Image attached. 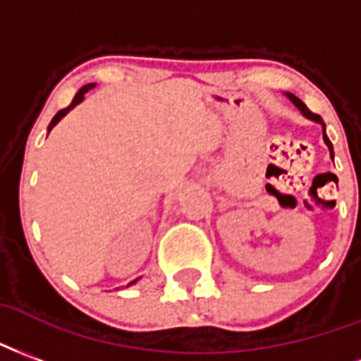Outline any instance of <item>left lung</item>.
I'll return each instance as SVG.
<instances>
[{"label":"left lung","mask_w":361,"mask_h":361,"mask_svg":"<svg viewBox=\"0 0 361 361\" xmlns=\"http://www.w3.org/2000/svg\"><path fill=\"white\" fill-rule=\"evenodd\" d=\"M286 96H288V99H290L292 104H294V105H296V107H298V109H300V111H302V115H304V117H307V119L315 121V123H321V126H323V140H325V144H327L329 152H331V157H333V144H331V140H329V138H327V133H325V123L321 121L319 115H315V113L310 111V109H307V107H306V104H304L302 99H298V97L294 96V94H286Z\"/></svg>","instance_id":"8db88e82"}]
</instances>
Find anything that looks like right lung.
<instances>
[{
    "mask_svg": "<svg viewBox=\"0 0 361 361\" xmlns=\"http://www.w3.org/2000/svg\"><path fill=\"white\" fill-rule=\"evenodd\" d=\"M94 86H96V84H86V86H82L80 90L76 92V96L73 97V102H71L69 107H65V109H61V111H59V113H57V115H55L54 119H51V123H49V126H47V130H51V128H54V126L57 125V123H59V121H61L63 117H65V115H67V113H69L71 109H73V107H75V105L80 104V102H82V99H84V94H86V92H88V90H92ZM136 281H138V279H136ZM136 281H133V283H128V286L134 285Z\"/></svg>",
    "mask_w": 361,
    "mask_h": 361,
    "instance_id": "right-lung-1",
    "label": "right lung"
}]
</instances>
